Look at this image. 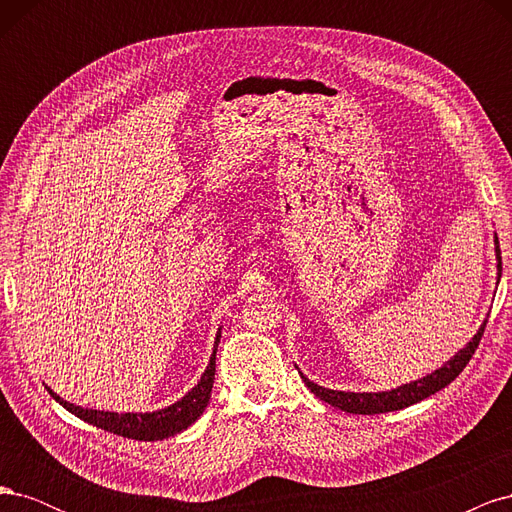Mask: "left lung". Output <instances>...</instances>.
<instances>
[{
  "label": "left lung",
  "mask_w": 512,
  "mask_h": 512,
  "mask_svg": "<svg viewBox=\"0 0 512 512\" xmlns=\"http://www.w3.org/2000/svg\"><path fill=\"white\" fill-rule=\"evenodd\" d=\"M495 260H498V277L502 275V256H500V243L498 237H495ZM487 320L480 324V329L476 335L470 339V342L463 346L455 356H451L442 367H438L431 374L412 380L408 384H401L397 389L391 391H378V393H352V391H333V389H324V386L316 384L309 380L305 374H301L303 382L309 391H312L318 399H322L324 404H331L337 410H344L350 414H382V412H393L408 408L412 404H418V401L427 399L429 395L438 393L444 386L451 384L461 371L472 359V354L480 342V335L485 331Z\"/></svg>",
  "instance_id": "1"
}]
</instances>
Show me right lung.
Here are the masks:
<instances>
[{
	"label": "right lung",
	"instance_id": "1",
	"mask_svg": "<svg viewBox=\"0 0 512 512\" xmlns=\"http://www.w3.org/2000/svg\"><path fill=\"white\" fill-rule=\"evenodd\" d=\"M222 337V327L218 329V335H215L213 342V354L209 359L207 369L200 376L198 384H194L192 389L185 393L175 404H170L162 410H153V412H108V410H94V408H83L66 401L64 397H59L51 386H46V391L51 393V397L57 401L59 406H64L68 412L74 416H79L81 421L96 425L104 431L117 433V436L123 438H132V440H143V442H153V440H166L173 438L177 433L188 429L192 423H196L200 414L205 412L209 399H211V389H213V380H215V352H218V344Z\"/></svg>",
	"mask_w": 512,
	"mask_h": 512
}]
</instances>
